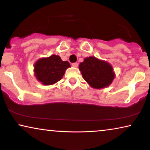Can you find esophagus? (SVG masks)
<instances>
[{
	"mask_svg": "<svg viewBox=\"0 0 150 150\" xmlns=\"http://www.w3.org/2000/svg\"><path fill=\"white\" fill-rule=\"evenodd\" d=\"M71 65H72V66L74 67H77L78 66H79V64H78V63H73Z\"/></svg>",
	"mask_w": 150,
	"mask_h": 150,
	"instance_id": "1",
	"label": "esophagus"
}]
</instances>
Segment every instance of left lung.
Here are the masks:
<instances>
[{"instance_id": "obj_1", "label": "left lung", "mask_w": 150, "mask_h": 150, "mask_svg": "<svg viewBox=\"0 0 150 150\" xmlns=\"http://www.w3.org/2000/svg\"><path fill=\"white\" fill-rule=\"evenodd\" d=\"M79 69L83 79L95 89L108 87L115 76L111 65L94 57L84 59L83 62L80 63Z\"/></svg>"}]
</instances>
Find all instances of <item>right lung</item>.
<instances>
[{
	"instance_id": "right-lung-1",
	"label": "right lung",
	"mask_w": 150,
	"mask_h": 150,
	"mask_svg": "<svg viewBox=\"0 0 150 150\" xmlns=\"http://www.w3.org/2000/svg\"><path fill=\"white\" fill-rule=\"evenodd\" d=\"M70 67L68 61H63L58 55H51L36 61L34 65L35 76L44 85H50L62 79L65 70Z\"/></svg>"
}]
</instances>
